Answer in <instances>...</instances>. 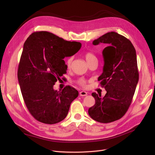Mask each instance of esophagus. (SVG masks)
I'll return each instance as SVG.
<instances>
[{"instance_id":"obj_1","label":"esophagus","mask_w":155,"mask_h":155,"mask_svg":"<svg viewBox=\"0 0 155 155\" xmlns=\"http://www.w3.org/2000/svg\"><path fill=\"white\" fill-rule=\"evenodd\" d=\"M80 96H87V92L85 91H81L80 92Z\"/></svg>"}]
</instances>
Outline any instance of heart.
Wrapping results in <instances>:
<instances>
[{
	"label": "heart",
	"instance_id": "b5f03b06",
	"mask_svg": "<svg viewBox=\"0 0 155 155\" xmlns=\"http://www.w3.org/2000/svg\"><path fill=\"white\" fill-rule=\"evenodd\" d=\"M85 58L86 59V61H87L88 63H90L91 62L93 61H95V60H97V59L96 58V56L92 53H91V52H88L87 53L85 54ZM71 62H72V58H69L68 60H67V66L68 67H70V65L71 64ZM77 84L78 85H80V86H82L83 87H86V85H87V80L83 78H79L78 80H77Z\"/></svg>",
	"mask_w": 155,
	"mask_h": 155
}]
</instances>
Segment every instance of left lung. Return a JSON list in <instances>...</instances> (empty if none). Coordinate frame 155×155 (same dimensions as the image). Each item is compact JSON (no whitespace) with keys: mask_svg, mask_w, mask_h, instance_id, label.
Wrapping results in <instances>:
<instances>
[{"mask_svg":"<svg viewBox=\"0 0 155 155\" xmlns=\"http://www.w3.org/2000/svg\"><path fill=\"white\" fill-rule=\"evenodd\" d=\"M107 44L102 51L103 73L100 84L107 91L92 93L95 102L89 108L88 114L101 123H109L123 117L131 104L139 80L137 58L132 43L116 32H109L93 41L94 45Z\"/></svg>","mask_w":155,"mask_h":155,"instance_id":"obj_1","label":"left lung"}]
</instances>
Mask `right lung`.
Masks as SVG:
<instances>
[{"label":"right lung","mask_w":155,"mask_h":155,"mask_svg":"<svg viewBox=\"0 0 155 155\" xmlns=\"http://www.w3.org/2000/svg\"><path fill=\"white\" fill-rule=\"evenodd\" d=\"M80 43L68 41L47 31L32 33L24 44L18 70L22 97L37 120L54 124L67 117L72 101L78 95L69 85L61 91L53 86L67 73L63 58L78 51Z\"/></svg>","instance_id":"right-lung-1"}]
</instances>
